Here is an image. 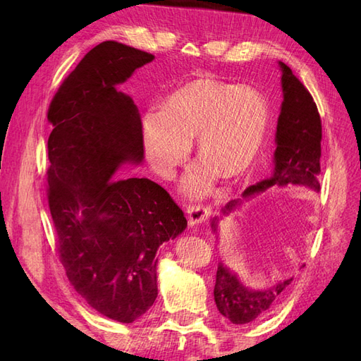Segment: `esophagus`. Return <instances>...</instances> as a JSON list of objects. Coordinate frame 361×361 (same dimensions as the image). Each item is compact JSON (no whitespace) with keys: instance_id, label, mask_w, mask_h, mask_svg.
<instances>
[{"instance_id":"obj_1","label":"esophagus","mask_w":361,"mask_h":361,"mask_svg":"<svg viewBox=\"0 0 361 361\" xmlns=\"http://www.w3.org/2000/svg\"><path fill=\"white\" fill-rule=\"evenodd\" d=\"M188 211V223L191 226L203 223L211 215V206H204L200 203H190L187 206Z\"/></svg>"}]
</instances>
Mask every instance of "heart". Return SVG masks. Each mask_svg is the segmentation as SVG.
Here are the masks:
<instances>
[{"label":"heart","mask_w":361,"mask_h":361,"mask_svg":"<svg viewBox=\"0 0 361 361\" xmlns=\"http://www.w3.org/2000/svg\"><path fill=\"white\" fill-rule=\"evenodd\" d=\"M269 108L264 96L248 87L195 80L173 92L162 111L143 117L146 157L162 176H170L188 157L195 135L203 158L183 180L190 195L209 192L221 173L235 179L253 166L265 143Z\"/></svg>","instance_id":"heart-1"}]
</instances>
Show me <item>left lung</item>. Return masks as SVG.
I'll use <instances>...</instances> for the list:
<instances>
[{
  "instance_id": "left-lung-1",
  "label": "left lung",
  "mask_w": 361,
  "mask_h": 361,
  "mask_svg": "<svg viewBox=\"0 0 361 361\" xmlns=\"http://www.w3.org/2000/svg\"><path fill=\"white\" fill-rule=\"evenodd\" d=\"M283 104L277 122V149L274 154V176L262 180L245 190L244 195H253L272 185H305L318 191L321 171V140L322 123L310 92L295 76L285 63H280ZM236 202H231L226 209H232ZM215 227V221H212ZM293 279L283 280L267 290L248 289L235 274L218 267L214 288L215 304L220 313L232 324H248L274 309Z\"/></svg>"
}]
</instances>
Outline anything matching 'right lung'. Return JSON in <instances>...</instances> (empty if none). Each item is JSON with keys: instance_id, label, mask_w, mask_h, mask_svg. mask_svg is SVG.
<instances>
[{"instance_id": "add662e5", "label": "right lung", "mask_w": 361, "mask_h": 361, "mask_svg": "<svg viewBox=\"0 0 361 361\" xmlns=\"http://www.w3.org/2000/svg\"><path fill=\"white\" fill-rule=\"evenodd\" d=\"M155 59L118 42L84 56L48 108V204L69 281L106 318L130 324L154 305L157 251L187 227L180 207L146 178L111 179L143 161L137 108L116 85Z\"/></svg>"}]
</instances>
